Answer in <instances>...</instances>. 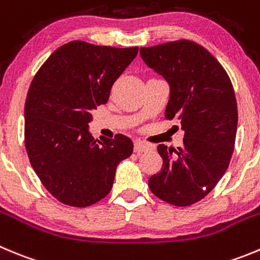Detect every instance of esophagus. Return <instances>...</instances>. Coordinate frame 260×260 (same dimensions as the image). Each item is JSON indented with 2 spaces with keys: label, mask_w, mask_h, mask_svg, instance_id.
Listing matches in <instances>:
<instances>
[{
  "label": "esophagus",
  "mask_w": 260,
  "mask_h": 260,
  "mask_svg": "<svg viewBox=\"0 0 260 260\" xmlns=\"http://www.w3.org/2000/svg\"><path fill=\"white\" fill-rule=\"evenodd\" d=\"M152 150V145L147 144L145 141H136L135 142V152L137 154H142V152H147L151 151Z\"/></svg>",
  "instance_id": "34e87169"
}]
</instances>
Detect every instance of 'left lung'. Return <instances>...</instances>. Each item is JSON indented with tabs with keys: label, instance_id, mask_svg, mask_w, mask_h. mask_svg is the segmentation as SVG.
Here are the masks:
<instances>
[{
	"label": "left lung",
	"instance_id": "8db88e82",
	"mask_svg": "<svg viewBox=\"0 0 260 260\" xmlns=\"http://www.w3.org/2000/svg\"><path fill=\"white\" fill-rule=\"evenodd\" d=\"M149 68L168 82L166 118L185 131L183 146L159 145V173L149 179L151 192L176 207H188L215 187L229 168L237 131V103L229 74L212 53L181 40L140 48Z\"/></svg>",
	"mask_w": 260,
	"mask_h": 260
}]
</instances>
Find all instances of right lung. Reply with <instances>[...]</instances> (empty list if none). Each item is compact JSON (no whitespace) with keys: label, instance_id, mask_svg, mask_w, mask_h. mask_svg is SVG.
<instances>
[{"label":"right lung","instance_id":"right-lung-1","mask_svg":"<svg viewBox=\"0 0 260 260\" xmlns=\"http://www.w3.org/2000/svg\"><path fill=\"white\" fill-rule=\"evenodd\" d=\"M137 52L138 47L72 41L53 51L31 81L24 109L25 149L46 190L65 205L84 208L105 198L118 164L132 154L127 136L99 141L88 123Z\"/></svg>","mask_w":260,"mask_h":260}]
</instances>
